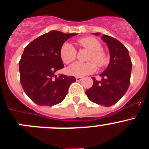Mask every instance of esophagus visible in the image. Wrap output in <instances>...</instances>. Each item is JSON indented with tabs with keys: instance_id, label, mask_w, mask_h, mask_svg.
Masks as SVG:
<instances>
[{
	"instance_id": "esophagus-1",
	"label": "esophagus",
	"mask_w": 149,
	"mask_h": 149,
	"mask_svg": "<svg viewBox=\"0 0 149 149\" xmlns=\"http://www.w3.org/2000/svg\"><path fill=\"white\" fill-rule=\"evenodd\" d=\"M75 78H76V81H81V80L83 79V77H76Z\"/></svg>"
}]
</instances>
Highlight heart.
Here are the masks:
<instances>
[{"label": "heart", "instance_id": "heart-1", "mask_svg": "<svg viewBox=\"0 0 149 149\" xmlns=\"http://www.w3.org/2000/svg\"><path fill=\"white\" fill-rule=\"evenodd\" d=\"M77 44L81 48L90 51L87 56V60L89 62H77L72 64L68 68V72L71 74L77 77H82L95 72L97 65L99 68H104L108 65L110 56L107 52L101 48V42L96 38L93 36L81 38L77 40ZM60 56L63 63L69 64L76 59L77 50L69 43H63L60 47Z\"/></svg>", "mask_w": 149, "mask_h": 149}]
</instances>
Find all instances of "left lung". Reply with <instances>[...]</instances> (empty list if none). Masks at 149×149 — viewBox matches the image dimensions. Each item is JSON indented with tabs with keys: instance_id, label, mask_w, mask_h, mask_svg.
I'll return each instance as SVG.
<instances>
[{
	"instance_id": "obj_1",
	"label": "left lung",
	"mask_w": 149,
	"mask_h": 149,
	"mask_svg": "<svg viewBox=\"0 0 149 149\" xmlns=\"http://www.w3.org/2000/svg\"><path fill=\"white\" fill-rule=\"evenodd\" d=\"M95 34L100 35L99 33ZM101 39L110 50V64L100 74L102 81L93 77V86L86 91V94L94 103L110 107L117 103L127 92L131 81L132 63L128 51L119 41L107 35L102 36Z\"/></svg>"
}]
</instances>
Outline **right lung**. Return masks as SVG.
I'll return each mask as SVG.
<instances>
[{
  "instance_id": "right-lung-1",
  "label": "right lung",
  "mask_w": 149,
  "mask_h": 149,
  "mask_svg": "<svg viewBox=\"0 0 149 149\" xmlns=\"http://www.w3.org/2000/svg\"><path fill=\"white\" fill-rule=\"evenodd\" d=\"M75 35L53 30L34 39L24 48L19 61L21 84L36 104L51 107L60 103L69 86L76 81L74 76L54 74L64 67L60 56V47Z\"/></svg>"
}]
</instances>
